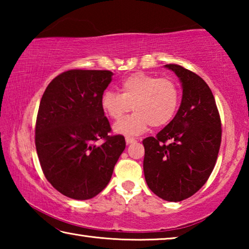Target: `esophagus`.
Returning a JSON list of instances; mask_svg holds the SVG:
<instances>
[{"instance_id": "esophagus-1", "label": "esophagus", "mask_w": 249, "mask_h": 249, "mask_svg": "<svg viewBox=\"0 0 249 249\" xmlns=\"http://www.w3.org/2000/svg\"><path fill=\"white\" fill-rule=\"evenodd\" d=\"M125 142H126V144L129 145V144H133V142H136V140H135V138H132V137H126Z\"/></svg>"}]
</instances>
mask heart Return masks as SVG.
I'll return each instance as SVG.
<instances>
[{
	"mask_svg": "<svg viewBox=\"0 0 249 249\" xmlns=\"http://www.w3.org/2000/svg\"><path fill=\"white\" fill-rule=\"evenodd\" d=\"M119 92L107 90L101 96V107L112 120L135 109L114 125L117 134L135 136L146 132L151 125L161 127L174 119L179 107L180 92L169 79L137 72L128 75L121 83Z\"/></svg>",
	"mask_w": 249,
	"mask_h": 249,
	"instance_id": "b5f03b06",
	"label": "heart"
}]
</instances>
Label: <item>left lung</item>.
<instances>
[{"mask_svg": "<svg viewBox=\"0 0 249 249\" xmlns=\"http://www.w3.org/2000/svg\"><path fill=\"white\" fill-rule=\"evenodd\" d=\"M165 67L179 78L182 99L170 123L156 137L142 141V167L156 196L179 202L199 191L212 174L222 128L215 100L204 80L181 66Z\"/></svg>", "mask_w": 249, "mask_h": 249, "instance_id": "left-lung-1", "label": "left lung"}]
</instances>
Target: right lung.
I'll use <instances>...</instances> for the list:
<instances>
[{
  "label": "right lung",
  "instance_id": "add662e5",
  "mask_svg": "<svg viewBox=\"0 0 249 249\" xmlns=\"http://www.w3.org/2000/svg\"><path fill=\"white\" fill-rule=\"evenodd\" d=\"M108 70H69L48 84L37 114L35 142L44 175L74 200L98 196L125 149L122 135L109 136L101 96L112 81ZM102 138L105 142L96 145Z\"/></svg>",
  "mask_w": 249,
  "mask_h": 249
}]
</instances>
